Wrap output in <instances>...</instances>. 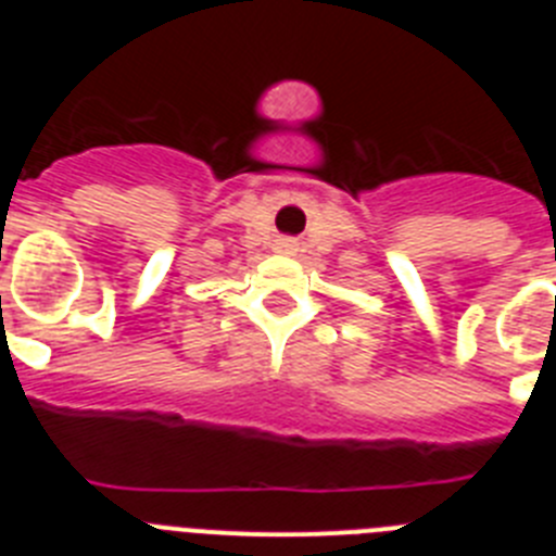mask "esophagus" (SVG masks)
<instances>
[{"label":"esophagus","instance_id":"esophagus-1","mask_svg":"<svg viewBox=\"0 0 556 556\" xmlns=\"http://www.w3.org/2000/svg\"><path fill=\"white\" fill-rule=\"evenodd\" d=\"M275 250H278V253H294V250H298V242L289 239V236H281V239L275 242Z\"/></svg>","mask_w":556,"mask_h":556}]
</instances>
